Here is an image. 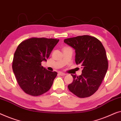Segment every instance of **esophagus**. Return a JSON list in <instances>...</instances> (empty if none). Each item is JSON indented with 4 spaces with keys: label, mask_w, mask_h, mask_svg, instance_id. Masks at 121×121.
Wrapping results in <instances>:
<instances>
[{
    "label": "esophagus",
    "mask_w": 121,
    "mask_h": 121,
    "mask_svg": "<svg viewBox=\"0 0 121 121\" xmlns=\"http://www.w3.org/2000/svg\"><path fill=\"white\" fill-rule=\"evenodd\" d=\"M59 74L60 76H64L66 75V74L64 73H63V72H59Z\"/></svg>",
    "instance_id": "esophagus-1"
}]
</instances>
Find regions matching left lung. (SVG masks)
Returning <instances> with one entry per match:
<instances>
[{
    "instance_id": "left-lung-1",
    "label": "left lung",
    "mask_w": 121,
    "mask_h": 121,
    "mask_svg": "<svg viewBox=\"0 0 121 121\" xmlns=\"http://www.w3.org/2000/svg\"><path fill=\"white\" fill-rule=\"evenodd\" d=\"M64 42L74 49L76 64L83 68L81 75L71 74L73 81L68 88L79 98L91 96L98 90L108 69L104 47L99 40L88 35L65 39Z\"/></svg>"
}]
</instances>
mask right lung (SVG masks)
Masks as SVG:
<instances>
[{"mask_svg":"<svg viewBox=\"0 0 121 121\" xmlns=\"http://www.w3.org/2000/svg\"><path fill=\"white\" fill-rule=\"evenodd\" d=\"M59 39L30 38L18 45L13 61V72L18 85L26 94L39 96L50 89L57 72L47 70L41 65Z\"/></svg>","mask_w":121,"mask_h":121,"instance_id":"right-lung-1","label":"right lung"}]
</instances>
